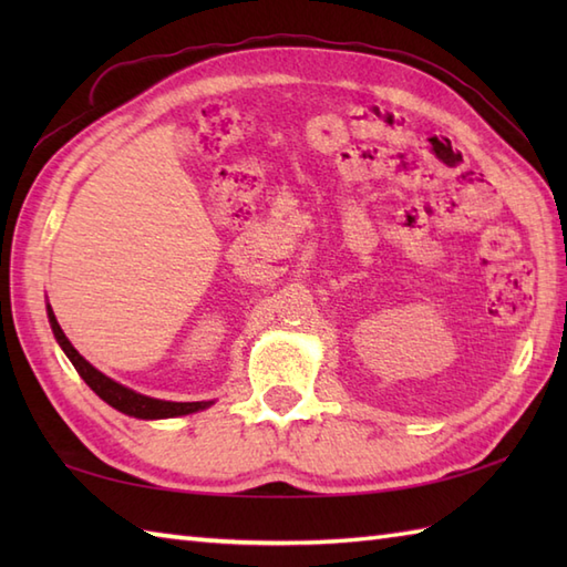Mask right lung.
Listing matches in <instances>:
<instances>
[{
  "instance_id": "1",
  "label": "right lung",
  "mask_w": 567,
  "mask_h": 567,
  "mask_svg": "<svg viewBox=\"0 0 567 567\" xmlns=\"http://www.w3.org/2000/svg\"><path fill=\"white\" fill-rule=\"evenodd\" d=\"M48 311V321H51V329L58 346L63 348V353L70 358V363L75 365V370L80 372V378L90 384V390L104 400L110 406H114L116 412L128 414L134 419H173V416H187L202 412V409L212 406L214 402H165V400H155V396H146L141 392H134L126 384L116 382L112 378H106L104 372H100L92 363H87L78 351L75 346L68 341V336L60 329V323L53 315L51 305H45Z\"/></svg>"
}]
</instances>
